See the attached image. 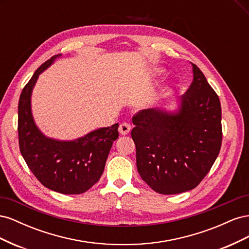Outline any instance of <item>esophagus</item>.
<instances>
[{
  "label": "esophagus",
  "mask_w": 249,
  "mask_h": 249,
  "mask_svg": "<svg viewBox=\"0 0 249 249\" xmlns=\"http://www.w3.org/2000/svg\"><path fill=\"white\" fill-rule=\"evenodd\" d=\"M131 129H132V126L129 124L124 123V124L119 125L118 132H119L120 135H126V134H129L131 132Z\"/></svg>",
  "instance_id": "obj_1"
}]
</instances>
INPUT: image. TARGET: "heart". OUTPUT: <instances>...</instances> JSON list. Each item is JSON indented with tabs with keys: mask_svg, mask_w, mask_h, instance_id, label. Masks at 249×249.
<instances>
[{
	"mask_svg": "<svg viewBox=\"0 0 249 249\" xmlns=\"http://www.w3.org/2000/svg\"><path fill=\"white\" fill-rule=\"evenodd\" d=\"M160 72H161V71H159V70H152V71H150V76H157V74H159ZM170 90H171L170 87L167 85L162 86L158 90H156V91L149 97L148 103H147L148 106L154 107V106H156V105L161 103L165 99V97L169 94Z\"/></svg>",
	"mask_w": 249,
	"mask_h": 249,
	"instance_id": "1",
	"label": "heart"
}]
</instances>
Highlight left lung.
I'll use <instances>...</instances> for the list:
<instances>
[{
    "label": "left lung",
    "mask_w": 249,
    "mask_h": 249,
    "mask_svg": "<svg viewBox=\"0 0 249 249\" xmlns=\"http://www.w3.org/2000/svg\"><path fill=\"white\" fill-rule=\"evenodd\" d=\"M193 82L176 111L152 108L133 117L131 136L142 179L160 194L194 189L207 176L222 141L219 97L192 63Z\"/></svg>",
    "instance_id": "left-lung-1"
}]
</instances>
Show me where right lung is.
Listing matches in <instances>:
<instances>
[{
	"label": "right lung",
	"instance_id": "add662e5",
	"mask_svg": "<svg viewBox=\"0 0 249 249\" xmlns=\"http://www.w3.org/2000/svg\"><path fill=\"white\" fill-rule=\"evenodd\" d=\"M60 56H53L37 69L20 93L19 149L28 167L44 187L62 194H81L103 175L113 141L118 138V124L67 141L50 138L38 129L31 108L33 88L39 74Z\"/></svg>",
	"mask_w": 249,
	"mask_h": 249
}]
</instances>
